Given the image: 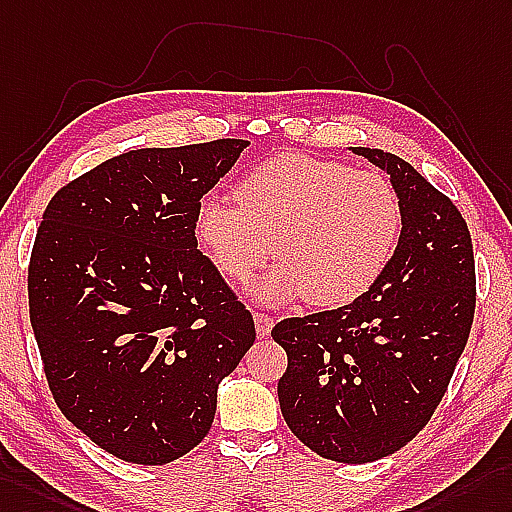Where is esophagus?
I'll use <instances>...</instances> for the list:
<instances>
[{"mask_svg": "<svg viewBox=\"0 0 512 512\" xmlns=\"http://www.w3.org/2000/svg\"><path fill=\"white\" fill-rule=\"evenodd\" d=\"M254 323H256V334L260 339H267L273 328V317L265 315V313H254Z\"/></svg>", "mask_w": 512, "mask_h": 512, "instance_id": "esophagus-1", "label": "esophagus"}]
</instances>
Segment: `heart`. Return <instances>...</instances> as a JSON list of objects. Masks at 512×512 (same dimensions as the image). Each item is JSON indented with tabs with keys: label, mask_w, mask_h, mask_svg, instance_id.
<instances>
[{
	"label": "heart",
	"mask_w": 512,
	"mask_h": 512,
	"mask_svg": "<svg viewBox=\"0 0 512 512\" xmlns=\"http://www.w3.org/2000/svg\"><path fill=\"white\" fill-rule=\"evenodd\" d=\"M234 199H202L193 230L234 282L263 269L276 243L282 263L252 286L267 306L304 295L319 308L354 304L380 280L400 234V202L380 173L306 154L265 160L236 184Z\"/></svg>",
	"instance_id": "b5f03b06"
}]
</instances>
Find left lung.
I'll return each mask as SVG.
<instances>
[{"label":"left lung","instance_id":"8db88e82","mask_svg":"<svg viewBox=\"0 0 512 512\" xmlns=\"http://www.w3.org/2000/svg\"><path fill=\"white\" fill-rule=\"evenodd\" d=\"M350 149L389 173L400 241L354 304L284 319L271 336L289 356L278 382L286 426L319 456L363 465L413 441L439 406L469 339L476 265L450 197L400 156Z\"/></svg>","mask_w":512,"mask_h":512}]
</instances>
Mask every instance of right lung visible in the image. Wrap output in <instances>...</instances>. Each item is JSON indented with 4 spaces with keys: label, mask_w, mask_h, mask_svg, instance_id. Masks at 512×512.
<instances>
[{
    "label": "right lung",
    "mask_w": 512,
    "mask_h": 512,
    "mask_svg": "<svg viewBox=\"0 0 512 512\" xmlns=\"http://www.w3.org/2000/svg\"><path fill=\"white\" fill-rule=\"evenodd\" d=\"M249 141L132 149L52 197L28 271L54 400L108 454L167 465L213 426L254 319L197 249L195 210Z\"/></svg>",
    "instance_id": "1"
}]
</instances>
